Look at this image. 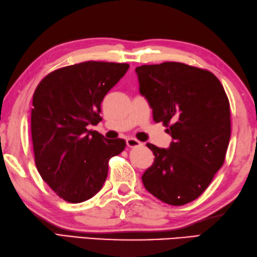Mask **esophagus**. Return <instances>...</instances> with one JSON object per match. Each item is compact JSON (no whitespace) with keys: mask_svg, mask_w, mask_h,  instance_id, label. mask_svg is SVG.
<instances>
[{"mask_svg":"<svg viewBox=\"0 0 257 257\" xmlns=\"http://www.w3.org/2000/svg\"><path fill=\"white\" fill-rule=\"evenodd\" d=\"M126 145L128 146V148H135V146L142 145V143H141L140 141H138L136 139L128 138V139H126Z\"/></svg>","mask_w":257,"mask_h":257,"instance_id":"esophagus-1","label":"esophagus"}]
</instances>
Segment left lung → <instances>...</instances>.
I'll use <instances>...</instances> for the list:
<instances>
[{
	"instance_id": "left-lung-1",
	"label": "left lung",
	"mask_w": 257,
	"mask_h": 257,
	"mask_svg": "<svg viewBox=\"0 0 257 257\" xmlns=\"http://www.w3.org/2000/svg\"><path fill=\"white\" fill-rule=\"evenodd\" d=\"M135 71L154 122H162L173 139L167 150L146 144L155 159L143 184L162 202L184 205L203 194L224 164L231 138L228 97L212 72L184 63Z\"/></svg>"
}]
</instances>
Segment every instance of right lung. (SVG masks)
I'll list each match as a JSON object with an SVG mask.
<instances>
[{
	"mask_svg": "<svg viewBox=\"0 0 257 257\" xmlns=\"http://www.w3.org/2000/svg\"><path fill=\"white\" fill-rule=\"evenodd\" d=\"M126 63L86 61L61 67L36 87L31 114L35 165L57 196L81 203L106 180L108 161L126 146L106 140L87 125L102 117L104 96L128 70Z\"/></svg>",
	"mask_w": 257,
	"mask_h": 257,
	"instance_id": "1",
	"label": "right lung"
}]
</instances>
